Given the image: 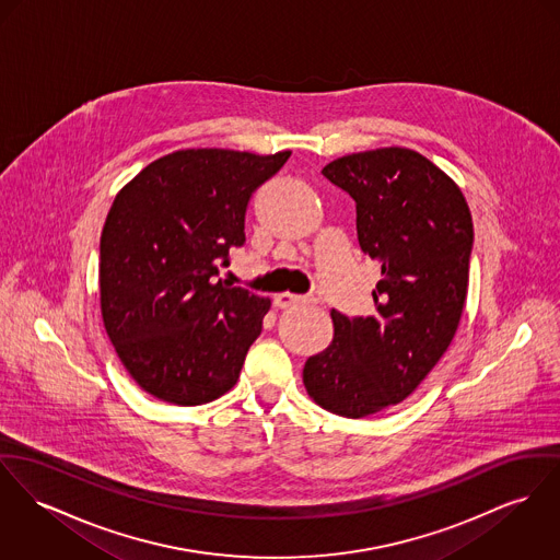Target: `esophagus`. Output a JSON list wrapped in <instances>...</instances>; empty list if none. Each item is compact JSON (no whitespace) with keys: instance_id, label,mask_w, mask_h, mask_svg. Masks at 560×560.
<instances>
[{"instance_id":"1","label":"esophagus","mask_w":560,"mask_h":560,"mask_svg":"<svg viewBox=\"0 0 560 560\" xmlns=\"http://www.w3.org/2000/svg\"><path fill=\"white\" fill-rule=\"evenodd\" d=\"M313 299H306V296H299V294H290V292H283V294H277L275 296V306L279 308H288V306H294L299 302H311Z\"/></svg>"}]
</instances>
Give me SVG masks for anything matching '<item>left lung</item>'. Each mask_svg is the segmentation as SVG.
Wrapping results in <instances>:
<instances>
[{"instance_id":"obj_1","label":"left lung","mask_w":560,"mask_h":560,"mask_svg":"<svg viewBox=\"0 0 560 560\" xmlns=\"http://www.w3.org/2000/svg\"><path fill=\"white\" fill-rule=\"evenodd\" d=\"M322 174L353 198L360 249L382 279L375 315L332 308L335 337L302 382L322 409L358 420L411 396L447 351L467 301L474 219L460 187L405 147L343 155Z\"/></svg>"}]
</instances>
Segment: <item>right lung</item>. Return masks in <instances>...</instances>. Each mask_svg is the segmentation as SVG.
Returning a JSON list of instances; mask_svg holds the SVG:
<instances>
[{
  "mask_svg": "<svg viewBox=\"0 0 560 560\" xmlns=\"http://www.w3.org/2000/svg\"><path fill=\"white\" fill-rule=\"evenodd\" d=\"M290 155L180 149L115 196L100 238L102 319L151 396L194 407L238 382L270 299L217 275L245 243L252 194Z\"/></svg>",
  "mask_w": 560,
  "mask_h": 560,
  "instance_id": "right-lung-1",
  "label": "right lung"
}]
</instances>
